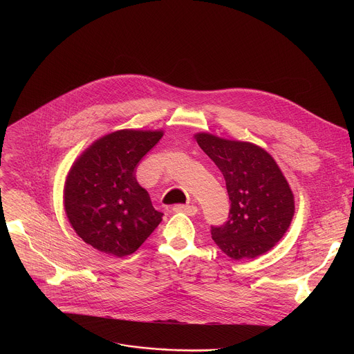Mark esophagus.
<instances>
[{"label": "esophagus", "mask_w": 354, "mask_h": 354, "mask_svg": "<svg viewBox=\"0 0 354 354\" xmlns=\"http://www.w3.org/2000/svg\"><path fill=\"white\" fill-rule=\"evenodd\" d=\"M172 210L175 213H185L187 216L197 214V207L196 206H189V205H175Z\"/></svg>", "instance_id": "34e87169"}]
</instances>
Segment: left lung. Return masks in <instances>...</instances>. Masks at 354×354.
<instances>
[{"instance_id":"obj_1","label":"left lung","mask_w":354,"mask_h":354,"mask_svg":"<svg viewBox=\"0 0 354 354\" xmlns=\"http://www.w3.org/2000/svg\"><path fill=\"white\" fill-rule=\"evenodd\" d=\"M194 137L223 172L231 200L228 220L212 227L217 246L235 261L254 259L270 250L294 216L292 192L272 156L252 142L209 133Z\"/></svg>"}]
</instances>
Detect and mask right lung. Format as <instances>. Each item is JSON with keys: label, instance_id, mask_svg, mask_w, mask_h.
I'll use <instances>...</instances> for the list:
<instances>
[{"label": "right lung", "instance_id": "add662e5", "mask_svg": "<svg viewBox=\"0 0 354 354\" xmlns=\"http://www.w3.org/2000/svg\"><path fill=\"white\" fill-rule=\"evenodd\" d=\"M162 131L119 130L95 141L71 167L64 209L84 242L111 257L136 252L162 221L136 179L138 162Z\"/></svg>", "mask_w": 354, "mask_h": 354}]
</instances>
